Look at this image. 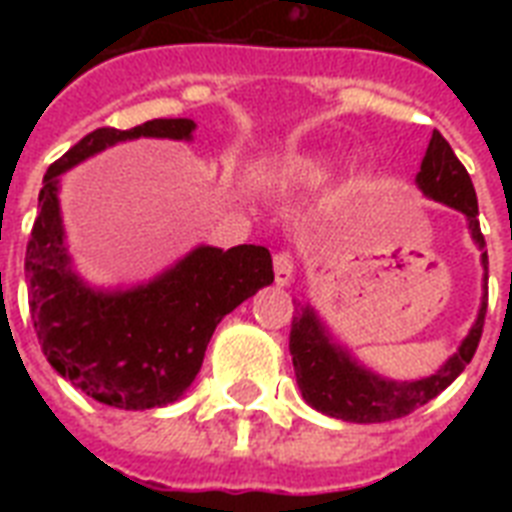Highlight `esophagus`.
<instances>
[{
  "mask_svg": "<svg viewBox=\"0 0 512 512\" xmlns=\"http://www.w3.org/2000/svg\"><path fill=\"white\" fill-rule=\"evenodd\" d=\"M273 273H276V284L287 287L292 276H295V257L289 255V252H276V257H273Z\"/></svg>",
  "mask_w": 512,
  "mask_h": 512,
  "instance_id": "obj_1",
  "label": "esophagus"
}]
</instances>
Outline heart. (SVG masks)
Segmentation results:
<instances>
[{
  "instance_id": "b5f03b06",
  "label": "heart",
  "mask_w": 512,
  "mask_h": 512,
  "mask_svg": "<svg viewBox=\"0 0 512 512\" xmlns=\"http://www.w3.org/2000/svg\"><path fill=\"white\" fill-rule=\"evenodd\" d=\"M324 170V162L319 156L313 154H295L281 159L279 167H276V175L284 177V180H303V177L319 175Z\"/></svg>"
}]
</instances>
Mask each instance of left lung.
<instances>
[{
	"instance_id": "obj_1",
	"label": "left lung",
	"mask_w": 512,
	"mask_h": 512,
	"mask_svg": "<svg viewBox=\"0 0 512 512\" xmlns=\"http://www.w3.org/2000/svg\"><path fill=\"white\" fill-rule=\"evenodd\" d=\"M417 185L430 199L444 201L449 207L465 212L473 239L481 249L486 247L484 233L478 225V199L473 180L438 130H433L428 154L422 159L420 175H417ZM481 263H484L486 279H489V255L486 252L481 255ZM486 300L489 297H484L476 324L460 350L436 374L414 382L382 380L364 366H358L345 350L329 342L311 308L297 311L292 316L289 353H292L303 398L313 409L345 422H388L412 414L414 409L428 404L430 398H436L441 390L449 388L460 377L462 369L470 364L481 335H484Z\"/></svg>"
}]
</instances>
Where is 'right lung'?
Masks as SVG:
<instances>
[{
	"label": "right lung",
	"instance_id": "obj_1",
	"mask_svg": "<svg viewBox=\"0 0 512 512\" xmlns=\"http://www.w3.org/2000/svg\"><path fill=\"white\" fill-rule=\"evenodd\" d=\"M191 119H154L132 130L84 135L50 164L26 247L28 311L42 353L74 388L116 409L172 404L199 374L225 313L273 281L271 252L255 244L199 247L148 287L92 292L68 268L58 175L130 138L188 140Z\"/></svg>",
	"mask_w": 512,
	"mask_h": 512
}]
</instances>
